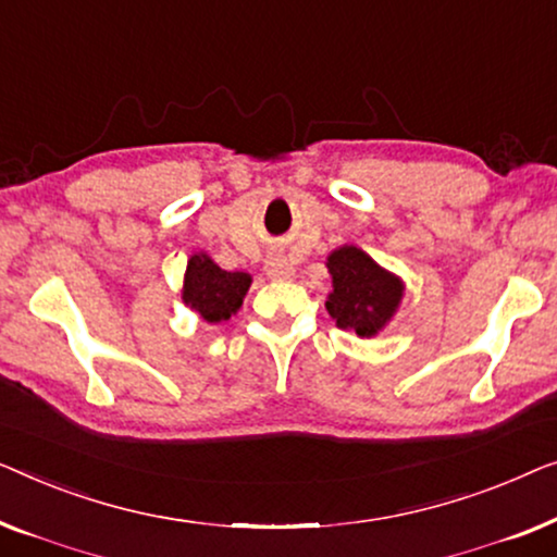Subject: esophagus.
Segmentation results:
<instances>
[{
  "label": "esophagus",
  "instance_id": "esophagus-1",
  "mask_svg": "<svg viewBox=\"0 0 557 557\" xmlns=\"http://www.w3.org/2000/svg\"><path fill=\"white\" fill-rule=\"evenodd\" d=\"M264 272H268L272 280H289L295 275V268L287 260H282V257H270V260L264 262Z\"/></svg>",
  "mask_w": 557,
  "mask_h": 557
}]
</instances>
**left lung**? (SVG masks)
<instances>
[{"label":"left lung","instance_id":"1","mask_svg":"<svg viewBox=\"0 0 557 557\" xmlns=\"http://www.w3.org/2000/svg\"><path fill=\"white\" fill-rule=\"evenodd\" d=\"M333 293L325 308L343 331H356L360 338L375 335L388 323L404 295L401 280L381 270L358 247H341L327 257Z\"/></svg>","mask_w":557,"mask_h":557}]
</instances>
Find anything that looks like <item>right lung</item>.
Instances as JSON below:
<instances>
[{
    "label": "right lung",
    "mask_w": 557,
    "mask_h": 557,
    "mask_svg": "<svg viewBox=\"0 0 557 557\" xmlns=\"http://www.w3.org/2000/svg\"><path fill=\"white\" fill-rule=\"evenodd\" d=\"M252 277L247 272H226L207 255H194L184 277V302L207 323H222L239 310Z\"/></svg>",
    "instance_id": "add662e5"
}]
</instances>
